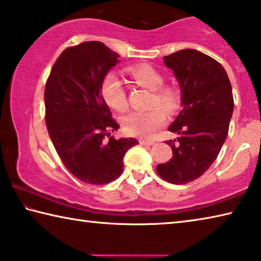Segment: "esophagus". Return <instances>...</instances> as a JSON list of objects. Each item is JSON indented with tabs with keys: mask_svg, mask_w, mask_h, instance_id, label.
Segmentation results:
<instances>
[{
	"mask_svg": "<svg viewBox=\"0 0 261 261\" xmlns=\"http://www.w3.org/2000/svg\"><path fill=\"white\" fill-rule=\"evenodd\" d=\"M140 145H144V146H151V145L154 144L153 140H145V139H140L139 140Z\"/></svg>",
	"mask_w": 261,
	"mask_h": 261,
	"instance_id": "1",
	"label": "esophagus"
}]
</instances>
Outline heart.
<instances>
[{"instance_id":"1","label":"heart","mask_w":261,"mask_h":261,"mask_svg":"<svg viewBox=\"0 0 261 261\" xmlns=\"http://www.w3.org/2000/svg\"><path fill=\"white\" fill-rule=\"evenodd\" d=\"M129 72L140 86L154 91L152 106L159 105L167 113L173 114L180 103L178 91L173 87L163 88L165 78L151 65H137L129 69ZM101 94L110 108L124 112L129 106L125 88L116 73L110 72L101 84ZM166 115L161 108H153L147 112H131L122 118V124L126 134L141 138L151 137L165 124Z\"/></svg>"}]
</instances>
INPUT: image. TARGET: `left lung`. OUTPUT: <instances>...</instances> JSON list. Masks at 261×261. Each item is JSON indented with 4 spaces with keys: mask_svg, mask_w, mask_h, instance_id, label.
I'll return each mask as SVG.
<instances>
[{
    "mask_svg": "<svg viewBox=\"0 0 261 261\" xmlns=\"http://www.w3.org/2000/svg\"><path fill=\"white\" fill-rule=\"evenodd\" d=\"M163 62L178 82L182 110L169 126L178 138L166 141L173 158L156 171L167 182L187 184L208 169L226 141L233 112L232 88L222 65L201 51L182 49Z\"/></svg>",
    "mask_w": 261,
    "mask_h": 261,
    "instance_id": "1",
    "label": "left lung"
}]
</instances>
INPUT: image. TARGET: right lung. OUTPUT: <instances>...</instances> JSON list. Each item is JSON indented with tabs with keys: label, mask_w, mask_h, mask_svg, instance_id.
I'll return each instance as SVG.
<instances>
[{
	"label": "right lung",
	"mask_w": 261,
	"mask_h": 261,
	"mask_svg": "<svg viewBox=\"0 0 261 261\" xmlns=\"http://www.w3.org/2000/svg\"><path fill=\"white\" fill-rule=\"evenodd\" d=\"M118 57L102 42L79 43L62 53L46 84L48 134L67 169L88 184L117 179L127 149L139 144L135 138L110 137L120 126L102 98L101 84Z\"/></svg>",
	"instance_id": "obj_1"
}]
</instances>
